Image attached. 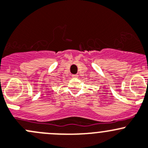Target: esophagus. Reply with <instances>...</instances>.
I'll return each mask as SVG.
<instances>
[{
    "mask_svg": "<svg viewBox=\"0 0 148 148\" xmlns=\"http://www.w3.org/2000/svg\"><path fill=\"white\" fill-rule=\"evenodd\" d=\"M72 77H73V78H77V77H78V75H77V74L72 75Z\"/></svg>",
    "mask_w": 148,
    "mask_h": 148,
    "instance_id": "34e87169",
    "label": "esophagus"
}]
</instances>
